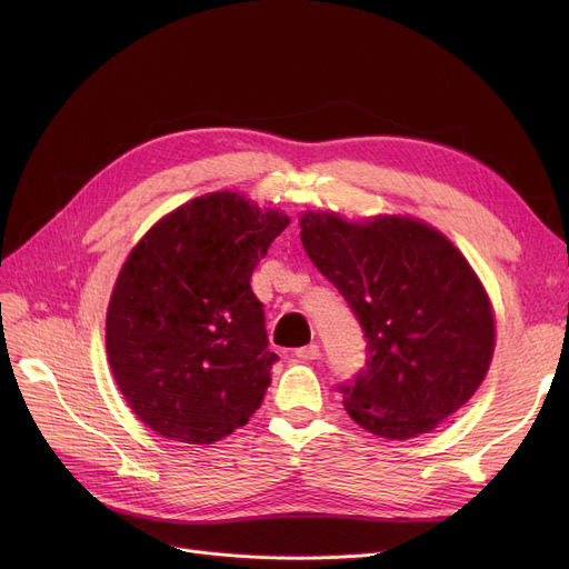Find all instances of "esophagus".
<instances>
[{"mask_svg":"<svg viewBox=\"0 0 569 569\" xmlns=\"http://www.w3.org/2000/svg\"><path fill=\"white\" fill-rule=\"evenodd\" d=\"M295 355H297V360L313 362V360H318V357H320V348L316 343H309V346H305L300 350H295Z\"/></svg>","mask_w":569,"mask_h":569,"instance_id":"obj_1","label":"esophagus"}]
</instances>
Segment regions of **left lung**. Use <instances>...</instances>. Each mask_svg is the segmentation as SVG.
Instances as JSON below:
<instances>
[{"label": "left lung", "mask_w": 569, "mask_h": 569, "mask_svg": "<svg viewBox=\"0 0 569 569\" xmlns=\"http://www.w3.org/2000/svg\"><path fill=\"white\" fill-rule=\"evenodd\" d=\"M300 228L365 330L367 369L341 387L348 415L387 440L440 427L493 360L496 316L472 264L438 228L406 214L348 221L307 209Z\"/></svg>", "instance_id": "1"}]
</instances>
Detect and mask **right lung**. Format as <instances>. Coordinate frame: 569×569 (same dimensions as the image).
<instances>
[{
    "instance_id": "add662e5",
    "label": "right lung",
    "mask_w": 569,
    "mask_h": 569,
    "mask_svg": "<svg viewBox=\"0 0 569 569\" xmlns=\"http://www.w3.org/2000/svg\"><path fill=\"white\" fill-rule=\"evenodd\" d=\"M288 223L281 209L214 191L161 217L127 256L106 352L119 392L154 433L212 445L260 408L279 357L251 274Z\"/></svg>"
}]
</instances>
